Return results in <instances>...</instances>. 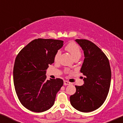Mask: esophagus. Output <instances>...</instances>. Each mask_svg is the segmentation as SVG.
Returning a JSON list of instances; mask_svg holds the SVG:
<instances>
[{"instance_id":"obj_1","label":"esophagus","mask_w":123,"mask_h":123,"mask_svg":"<svg viewBox=\"0 0 123 123\" xmlns=\"http://www.w3.org/2000/svg\"><path fill=\"white\" fill-rule=\"evenodd\" d=\"M71 84V83L68 81H67V80H64V85L66 86V85H69Z\"/></svg>"}]
</instances>
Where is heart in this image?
<instances>
[{
	"label": "heart",
	"mask_w": 123,
	"mask_h": 123,
	"mask_svg": "<svg viewBox=\"0 0 123 123\" xmlns=\"http://www.w3.org/2000/svg\"><path fill=\"white\" fill-rule=\"evenodd\" d=\"M66 50L70 53L74 59L77 58H80L81 57V51H80V47L78 46L77 44L74 43V42H71L68 44L66 46ZM61 54V51L58 50L57 51L54 57L55 61L57 62L58 61Z\"/></svg>",
	"instance_id": "1"
}]
</instances>
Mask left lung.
<instances>
[{
	"instance_id": "left-lung-1",
	"label": "left lung",
	"mask_w": 123,
	"mask_h": 123,
	"mask_svg": "<svg viewBox=\"0 0 123 123\" xmlns=\"http://www.w3.org/2000/svg\"><path fill=\"white\" fill-rule=\"evenodd\" d=\"M83 50L85 60L80 72L85 76L83 86H75L76 92L70 97L71 105L82 112H90L101 106L108 94L111 69L105 54L94 43L76 39Z\"/></svg>"
}]
</instances>
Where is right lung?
Masks as SVG:
<instances>
[{
    "instance_id": "add662e5",
    "label": "right lung",
    "mask_w": 123,
    "mask_h": 123,
    "mask_svg": "<svg viewBox=\"0 0 123 123\" xmlns=\"http://www.w3.org/2000/svg\"><path fill=\"white\" fill-rule=\"evenodd\" d=\"M59 40L37 38L27 44L15 58L13 69L15 89L22 105L34 112H43L54 105L63 85L60 78L46 80V71L54 62L63 46Z\"/></svg>"
}]
</instances>
